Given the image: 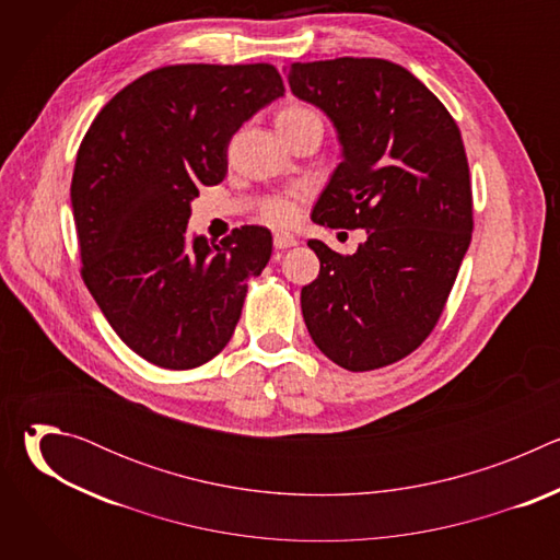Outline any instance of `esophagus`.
I'll use <instances>...</instances> for the list:
<instances>
[{"mask_svg": "<svg viewBox=\"0 0 560 560\" xmlns=\"http://www.w3.org/2000/svg\"><path fill=\"white\" fill-rule=\"evenodd\" d=\"M292 246H296V236H292L288 232H277L275 234V248L285 250V248H292Z\"/></svg>", "mask_w": 560, "mask_h": 560, "instance_id": "1", "label": "esophagus"}]
</instances>
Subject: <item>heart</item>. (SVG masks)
Here are the masks:
<instances>
[{
	"instance_id": "b5f03b06",
	"label": "heart",
	"mask_w": 560,
	"mask_h": 560,
	"mask_svg": "<svg viewBox=\"0 0 560 560\" xmlns=\"http://www.w3.org/2000/svg\"><path fill=\"white\" fill-rule=\"evenodd\" d=\"M312 115H314V113H312L310 108L290 104V106H285V108L279 110V115H277V126H279V128H288V126H294V124H299L301 119L312 117ZM296 214H299V208H296L294 199H288V197H275V199H270V201L266 203V208H264V217H266L270 223H275V225H290V223L296 219Z\"/></svg>"
}]
</instances>
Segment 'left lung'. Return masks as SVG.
Listing matches in <instances>:
<instances>
[{"label": "left lung", "mask_w": 560, "mask_h": 560, "mask_svg": "<svg viewBox=\"0 0 560 560\" xmlns=\"http://www.w3.org/2000/svg\"><path fill=\"white\" fill-rule=\"evenodd\" d=\"M285 72L292 95L324 110L341 145L312 221L368 234L350 257L310 238L322 270L301 290L303 322L337 365L376 370L425 341L469 248L460 132L432 91L387 59L339 57Z\"/></svg>", "instance_id": "obj_1"}]
</instances>
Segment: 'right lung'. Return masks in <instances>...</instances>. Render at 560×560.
I'll return each instance as SVG.
<instances>
[{
    "mask_svg": "<svg viewBox=\"0 0 560 560\" xmlns=\"http://www.w3.org/2000/svg\"><path fill=\"white\" fill-rule=\"evenodd\" d=\"M283 93L270 63L156 68L119 91L79 145L70 203L84 283L119 339L159 368L217 357L246 281L270 261L264 225L219 244L186 228L199 186L228 173L232 135Z\"/></svg>",
    "mask_w": 560,
    "mask_h": 560,
    "instance_id": "obj_1",
    "label": "right lung"
}]
</instances>
